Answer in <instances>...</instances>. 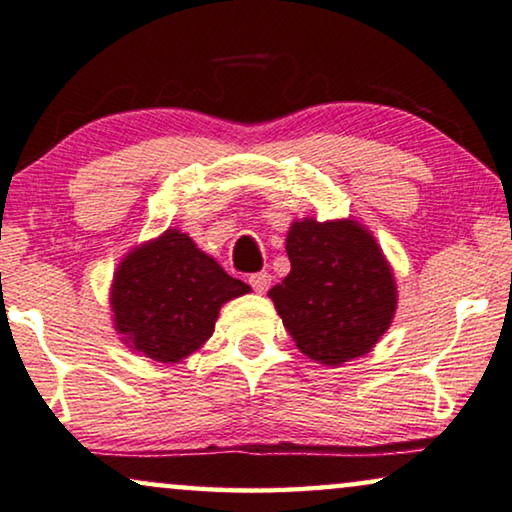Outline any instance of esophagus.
Returning a JSON list of instances; mask_svg holds the SVG:
<instances>
[{"instance_id":"esophagus-1","label":"esophagus","mask_w":512,"mask_h":512,"mask_svg":"<svg viewBox=\"0 0 512 512\" xmlns=\"http://www.w3.org/2000/svg\"><path fill=\"white\" fill-rule=\"evenodd\" d=\"M249 284L256 293H265L272 284V277L268 272H256V274H251V277H249Z\"/></svg>"}]
</instances>
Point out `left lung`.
<instances>
[{
    "instance_id": "obj_1",
    "label": "left lung",
    "mask_w": 512,
    "mask_h": 512,
    "mask_svg": "<svg viewBox=\"0 0 512 512\" xmlns=\"http://www.w3.org/2000/svg\"><path fill=\"white\" fill-rule=\"evenodd\" d=\"M286 254L291 272L268 298L295 346L328 367L372 351L397 311L395 274L372 231L355 219H295Z\"/></svg>"
}]
</instances>
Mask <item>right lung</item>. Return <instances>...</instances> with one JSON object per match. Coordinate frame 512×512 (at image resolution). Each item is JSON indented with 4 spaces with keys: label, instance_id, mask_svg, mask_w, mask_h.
I'll list each match as a JSON object with an SVG mask.
<instances>
[{
    "label": "right lung",
    "instance_id": "add662e5",
    "mask_svg": "<svg viewBox=\"0 0 512 512\" xmlns=\"http://www.w3.org/2000/svg\"><path fill=\"white\" fill-rule=\"evenodd\" d=\"M249 291L187 233L168 228L133 247L115 268L113 328L133 353L177 365L212 337L219 309Z\"/></svg>",
    "mask_w": 512,
    "mask_h": 512
}]
</instances>
